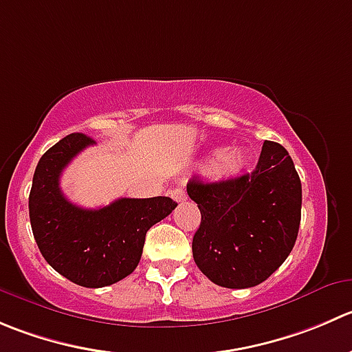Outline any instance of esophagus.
Instances as JSON below:
<instances>
[{
  "label": "esophagus",
  "instance_id": "1",
  "mask_svg": "<svg viewBox=\"0 0 352 352\" xmlns=\"http://www.w3.org/2000/svg\"><path fill=\"white\" fill-rule=\"evenodd\" d=\"M170 196H172L173 199L177 201V203H182V201H186V199H187L186 192H184V190L180 189V187H177V189H173L172 192H170Z\"/></svg>",
  "mask_w": 352,
  "mask_h": 352
}]
</instances>
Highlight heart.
<instances>
[{
  "label": "heart",
  "mask_w": 352,
  "mask_h": 352,
  "mask_svg": "<svg viewBox=\"0 0 352 352\" xmlns=\"http://www.w3.org/2000/svg\"><path fill=\"white\" fill-rule=\"evenodd\" d=\"M248 165V155L241 148L217 149L210 163V173L214 179H230L239 175Z\"/></svg>",
  "instance_id": "1"
}]
</instances>
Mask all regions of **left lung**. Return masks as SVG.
Listing matches in <instances>:
<instances>
[{
	"instance_id": "obj_1",
	"label": "left lung",
	"mask_w": 352,
	"mask_h": 352,
	"mask_svg": "<svg viewBox=\"0 0 352 352\" xmlns=\"http://www.w3.org/2000/svg\"><path fill=\"white\" fill-rule=\"evenodd\" d=\"M187 194L201 211L194 261L217 285L254 287L291 254L302 190L294 162L278 142H263L252 173L213 184L192 179Z\"/></svg>"
}]
</instances>
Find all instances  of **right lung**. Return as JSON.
<instances>
[{"label": "right lung", "instance_id": "add662e5", "mask_svg": "<svg viewBox=\"0 0 352 352\" xmlns=\"http://www.w3.org/2000/svg\"><path fill=\"white\" fill-rule=\"evenodd\" d=\"M84 134H70L41 156L29 194V217L41 254L51 267L82 287H107L135 270L146 232L168 217L170 197H120L98 210L70 203L60 189L65 166L87 146Z\"/></svg>", "mask_w": 352, "mask_h": 352}]
</instances>
